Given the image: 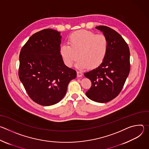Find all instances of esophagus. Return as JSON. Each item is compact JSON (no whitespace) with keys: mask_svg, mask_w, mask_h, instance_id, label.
Returning <instances> with one entry per match:
<instances>
[{"mask_svg":"<svg viewBox=\"0 0 149 149\" xmlns=\"http://www.w3.org/2000/svg\"><path fill=\"white\" fill-rule=\"evenodd\" d=\"M77 77H82V75H83V74H82V72H80V71H77Z\"/></svg>","mask_w":149,"mask_h":149,"instance_id":"esophagus-1","label":"esophagus"}]
</instances>
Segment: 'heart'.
Returning <instances> with one entry per match:
<instances>
[{
  "label": "heart",
  "instance_id": "heart-1",
  "mask_svg": "<svg viewBox=\"0 0 149 149\" xmlns=\"http://www.w3.org/2000/svg\"><path fill=\"white\" fill-rule=\"evenodd\" d=\"M68 44L61 46V56L65 65L71 67L78 56L75 66L80 69L98 67L109 49V40L105 35L84 29L72 33L68 37Z\"/></svg>",
  "mask_w": 149,
  "mask_h": 149
}]
</instances>
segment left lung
Wrapping results in <instances>:
<instances>
[{
    "instance_id": "8db88e82",
    "label": "left lung",
    "mask_w": 149,
    "mask_h": 149,
    "mask_svg": "<svg viewBox=\"0 0 149 149\" xmlns=\"http://www.w3.org/2000/svg\"><path fill=\"white\" fill-rule=\"evenodd\" d=\"M95 28L107 38L109 49L101 65L84 74L92 83L86 94L90 100L104 103L115 98L124 86L130 70V50L124 39L114 30L105 26Z\"/></svg>"
}]
</instances>
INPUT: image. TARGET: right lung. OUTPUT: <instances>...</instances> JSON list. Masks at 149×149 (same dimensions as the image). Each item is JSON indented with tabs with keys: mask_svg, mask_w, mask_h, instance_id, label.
Instances as JSON below:
<instances>
[{
	"mask_svg": "<svg viewBox=\"0 0 149 149\" xmlns=\"http://www.w3.org/2000/svg\"><path fill=\"white\" fill-rule=\"evenodd\" d=\"M61 33L47 29L32 35L21 49L19 77L35 102L49 106L65 96L76 71L67 67L60 54Z\"/></svg>",
	"mask_w": 149,
	"mask_h": 149,
	"instance_id": "1",
	"label": "right lung"
}]
</instances>
